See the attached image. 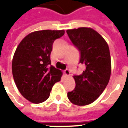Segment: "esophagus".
<instances>
[{
	"label": "esophagus",
	"instance_id": "34e87169",
	"mask_svg": "<svg viewBox=\"0 0 128 128\" xmlns=\"http://www.w3.org/2000/svg\"><path fill=\"white\" fill-rule=\"evenodd\" d=\"M64 74L66 75V76H68V75H70V71H69V70L68 69V68H66V70H64Z\"/></svg>",
	"mask_w": 128,
	"mask_h": 128
}]
</instances>
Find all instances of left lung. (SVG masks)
Here are the masks:
<instances>
[{
	"label": "left lung",
	"instance_id": "left-lung-1",
	"mask_svg": "<svg viewBox=\"0 0 128 128\" xmlns=\"http://www.w3.org/2000/svg\"><path fill=\"white\" fill-rule=\"evenodd\" d=\"M70 40L80 53V63L86 69L80 75H74L75 88L67 93L73 104L86 106L94 102L107 86L111 74L109 47L104 38L91 28L68 29Z\"/></svg>",
	"mask_w": 128,
	"mask_h": 128
}]
</instances>
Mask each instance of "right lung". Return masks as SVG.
Segmentation results:
<instances>
[{
  "instance_id": "obj_1",
  "label": "right lung",
  "mask_w": 128,
  "mask_h": 128,
  "mask_svg": "<svg viewBox=\"0 0 128 128\" xmlns=\"http://www.w3.org/2000/svg\"><path fill=\"white\" fill-rule=\"evenodd\" d=\"M64 30H42L27 35L18 44L12 60L14 80L21 94L29 102L40 104L50 95L62 72L53 66L50 56L53 44Z\"/></svg>"
}]
</instances>
